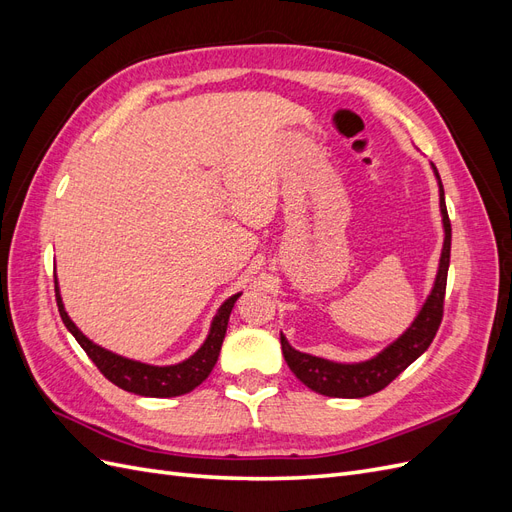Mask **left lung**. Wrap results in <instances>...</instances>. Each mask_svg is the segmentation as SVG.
<instances>
[{"instance_id": "8db88e82", "label": "left lung", "mask_w": 512, "mask_h": 512, "mask_svg": "<svg viewBox=\"0 0 512 512\" xmlns=\"http://www.w3.org/2000/svg\"><path fill=\"white\" fill-rule=\"evenodd\" d=\"M433 173H436V179L440 185L444 245H442L436 282H433V288L429 292L427 301L423 303L421 312H418V316L404 331V335H399L391 346H386L382 352H378L374 359L361 361V363H335V361L320 359V356L299 352L294 350L288 344V339L280 333L282 352L288 367L292 369V374L312 391L327 397H344V399L374 395L382 391L384 386H389L408 365H412L418 356L429 348L433 337H436L442 322V314H444L446 275H448V262H451V220H448V213H446L444 188H442V179L438 175L436 166H433Z\"/></svg>"}]
</instances>
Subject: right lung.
<instances>
[{"mask_svg":"<svg viewBox=\"0 0 512 512\" xmlns=\"http://www.w3.org/2000/svg\"><path fill=\"white\" fill-rule=\"evenodd\" d=\"M55 297H57V307H59V316L64 320L66 329L74 335L76 342L81 344V348L87 352L91 361L96 363V367L102 371L104 378L117 384L119 389L134 393V395H143V397H177L194 391L196 386L207 380L211 374V369L218 363L220 348L226 335L228 327V318L232 307H235L237 299L241 297V292L232 294L230 299L222 303V307L215 314L209 335L205 339V344L200 346L190 359H185L177 365H147L141 361H132L126 359V356H119L111 350H106L98 344L91 342L89 337H85L79 327L70 320L64 301H61L59 286L55 280Z\"/></svg>","mask_w":512,"mask_h":512,"instance_id":"1","label":"right lung"}]
</instances>
